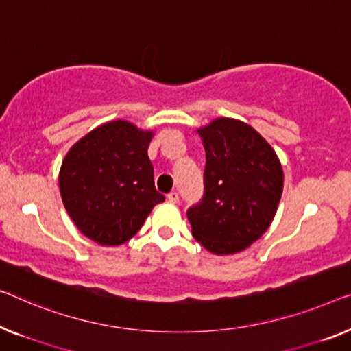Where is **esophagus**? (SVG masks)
Masks as SVG:
<instances>
[{"mask_svg": "<svg viewBox=\"0 0 351 351\" xmlns=\"http://www.w3.org/2000/svg\"><path fill=\"white\" fill-rule=\"evenodd\" d=\"M167 200H169L170 203H178V200H180V195H178V192H170L169 195H167Z\"/></svg>", "mask_w": 351, "mask_h": 351, "instance_id": "1", "label": "esophagus"}]
</instances>
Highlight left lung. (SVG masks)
<instances>
[{
  "label": "left lung",
  "mask_w": 351,
  "mask_h": 351,
  "mask_svg": "<svg viewBox=\"0 0 351 351\" xmlns=\"http://www.w3.org/2000/svg\"><path fill=\"white\" fill-rule=\"evenodd\" d=\"M206 153L205 195L187 211L193 238L216 255L241 252L276 216L284 170L276 151L247 123L216 118L197 129Z\"/></svg>",
  "instance_id": "left-lung-1"
}]
</instances>
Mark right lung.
I'll list each match as a JSON object with an SVG mask.
<instances>
[{
    "instance_id": "add662e5",
    "label": "right lung",
    "mask_w": 351,
    "mask_h": 351,
    "mask_svg": "<svg viewBox=\"0 0 351 351\" xmlns=\"http://www.w3.org/2000/svg\"><path fill=\"white\" fill-rule=\"evenodd\" d=\"M154 130L113 119L72 145L58 181L67 214L80 233L101 245H119L142 228L165 200L156 191L148 146Z\"/></svg>"
}]
</instances>
